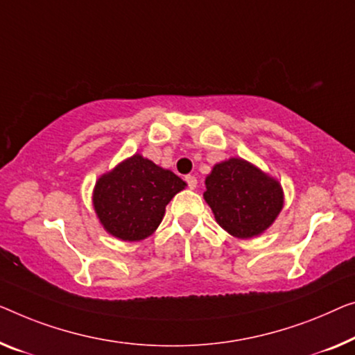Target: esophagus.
I'll return each mask as SVG.
<instances>
[{
  "label": "esophagus",
  "mask_w": 355,
  "mask_h": 355,
  "mask_svg": "<svg viewBox=\"0 0 355 355\" xmlns=\"http://www.w3.org/2000/svg\"><path fill=\"white\" fill-rule=\"evenodd\" d=\"M184 182H187L188 188H191V189L198 187V178H196L194 175H187V177H184Z\"/></svg>",
  "instance_id": "esophagus-1"
}]
</instances>
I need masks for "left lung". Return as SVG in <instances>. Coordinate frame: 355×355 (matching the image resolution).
Masks as SVG:
<instances>
[{"instance_id":"8db88e82","label":"left lung","mask_w":355,"mask_h":355,"mask_svg":"<svg viewBox=\"0 0 355 355\" xmlns=\"http://www.w3.org/2000/svg\"><path fill=\"white\" fill-rule=\"evenodd\" d=\"M205 188L204 199L215 220L241 239L261 234L284 205L282 188L276 180L237 157L216 164L205 178Z\"/></svg>"}]
</instances>
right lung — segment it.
<instances>
[{"mask_svg": "<svg viewBox=\"0 0 355 355\" xmlns=\"http://www.w3.org/2000/svg\"><path fill=\"white\" fill-rule=\"evenodd\" d=\"M184 184L173 172L135 155L98 178L94 207L110 234L141 241L159 226L166 205Z\"/></svg>", "mask_w": 355, "mask_h": 355, "instance_id": "obj_1", "label": "right lung"}]
</instances>
